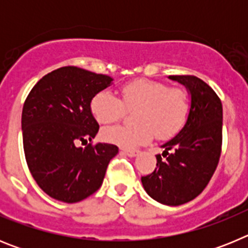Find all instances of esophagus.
Returning <instances> with one entry per match:
<instances>
[{
	"mask_svg": "<svg viewBox=\"0 0 248 248\" xmlns=\"http://www.w3.org/2000/svg\"><path fill=\"white\" fill-rule=\"evenodd\" d=\"M120 153H122V154L128 155V156H130V157H134L139 154V151L138 150H128V149H122V151H120Z\"/></svg>",
	"mask_w": 248,
	"mask_h": 248,
	"instance_id": "1",
	"label": "esophagus"
}]
</instances>
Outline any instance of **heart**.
Listing matches in <instances>:
<instances>
[{"instance_id": "heart-1", "label": "heart", "mask_w": 248, "mask_h": 248, "mask_svg": "<svg viewBox=\"0 0 248 248\" xmlns=\"http://www.w3.org/2000/svg\"><path fill=\"white\" fill-rule=\"evenodd\" d=\"M125 108L134 110L135 125H111L102 130L107 143L133 149L145 145L156 133L160 139H168L180 130L189 114V95L181 88L154 80L139 79L122 88V100L109 91L94 95L91 109L100 124L120 119Z\"/></svg>"}]
</instances>
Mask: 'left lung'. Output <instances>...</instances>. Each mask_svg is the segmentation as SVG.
<instances>
[{"mask_svg": "<svg viewBox=\"0 0 248 248\" xmlns=\"http://www.w3.org/2000/svg\"><path fill=\"white\" fill-rule=\"evenodd\" d=\"M190 95L187 119L172 139L161 145L156 168L141 177L151 199L168 206L194 200L214 175L222 144V104L210 85L194 76H169Z\"/></svg>", "mask_w": 248, "mask_h": 248, "instance_id": "1", "label": "left lung"}]
</instances>
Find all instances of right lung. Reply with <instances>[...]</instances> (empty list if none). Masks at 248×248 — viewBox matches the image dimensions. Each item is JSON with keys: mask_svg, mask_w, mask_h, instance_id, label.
Segmentation results:
<instances>
[{"mask_svg": "<svg viewBox=\"0 0 248 248\" xmlns=\"http://www.w3.org/2000/svg\"><path fill=\"white\" fill-rule=\"evenodd\" d=\"M113 78L78 67H62L34 85L22 110L26 161L37 185L50 198L82 201L102 186L118 146L92 141L99 124L92 114L95 94Z\"/></svg>", "mask_w": 248, "mask_h": 248, "instance_id": "obj_1", "label": "right lung"}]
</instances>
